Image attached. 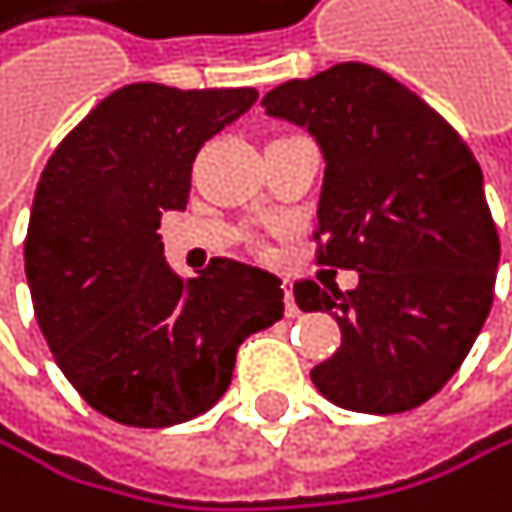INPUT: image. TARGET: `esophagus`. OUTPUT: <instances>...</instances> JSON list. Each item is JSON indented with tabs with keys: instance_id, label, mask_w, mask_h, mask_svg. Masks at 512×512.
<instances>
[{
	"instance_id": "obj_1",
	"label": "esophagus",
	"mask_w": 512,
	"mask_h": 512,
	"mask_svg": "<svg viewBox=\"0 0 512 512\" xmlns=\"http://www.w3.org/2000/svg\"><path fill=\"white\" fill-rule=\"evenodd\" d=\"M286 314H289V318H295V314H299V305H295L292 286H286Z\"/></svg>"
}]
</instances>
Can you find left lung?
<instances>
[{
  "label": "left lung",
  "mask_w": 512,
  "mask_h": 512,
  "mask_svg": "<svg viewBox=\"0 0 512 512\" xmlns=\"http://www.w3.org/2000/svg\"><path fill=\"white\" fill-rule=\"evenodd\" d=\"M324 153L318 264L359 273L340 292L295 283V305L327 311L343 343L311 381L368 415L428 403L469 355L494 302L500 239L482 166L453 125L387 71L340 62L264 97Z\"/></svg>",
  "instance_id": "obj_1"
}]
</instances>
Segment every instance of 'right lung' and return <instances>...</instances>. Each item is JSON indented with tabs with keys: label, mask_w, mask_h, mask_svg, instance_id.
I'll use <instances>...</instances> for the list:
<instances>
[{
	"label": "right lung",
	"mask_w": 512,
	"mask_h": 512,
	"mask_svg": "<svg viewBox=\"0 0 512 512\" xmlns=\"http://www.w3.org/2000/svg\"><path fill=\"white\" fill-rule=\"evenodd\" d=\"M254 100V87H119L37 182L24 239L37 324L81 400L119 425L169 428L207 412L245 336L283 318L270 270L213 258L182 280L157 235L166 210H185L204 141Z\"/></svg>",
	"instance_id": "obj_1"
}]
</instances>
